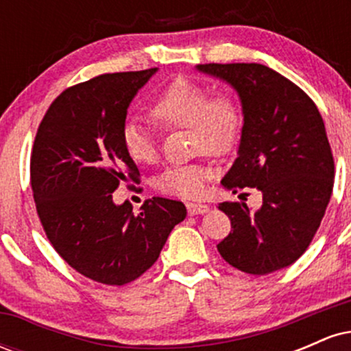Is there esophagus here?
<instances>
[{
	"mask_svg": "<svg viewBox=\"0 0 351 351\" xmlns=\"http://www.w3.org/2000/svg\"><path fill=\"white\" fill-rule=\"evenodd\" d=\"M186 209H188L189 216H196V215H204V213H208L209 206L203 203H188Z\"/></svg>",
	"mask_w": 351,
	"mask_h": 351,
	"instance_id": "obj_1",
	"label": "esophagus"
}]
</instances>
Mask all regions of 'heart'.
Instances as JSON below:
<instances>
[{"label": "heart", "mask_w": 351, "mask_h": 351, "mask_svg": "<svg viewBox=\"0 0 351 351\" xmlns=\"http://www.w3.org/2000/svg\"><path fill=\"white\" fill-rule=\"evenodd\" d=\"M150 114L168 128H188L195 152L224 155L234 148L243 128V112L236 95L228 90L213 92L204 84L178 77L153 100ZM123 150L135 163L156 162L155 136L143 123L130 120L122 130ZM211 165L195 162L175 165L158 176V189L181 198H195L211 178Z\"/></svg>", "instance_id": "b5f03b06"}]
</instances>
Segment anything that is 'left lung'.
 Wrapping results in <instances>:
<instances>
[{"instance_id": "8db88e82", "label": "left lung", "mask_w": 351, "mask_h": 351, "mask_svg": "<svg viewBox=\"0 0 351 351\" xmlns=\"http://www.w3.org/2000/svg\"><path fill=\"white\" fill-rule=\"evenodd\" d=\"M195 69L231 87L241 102L237 158L221 184L263 193L256 211L243 201L217 206L232 226L217 251L254 276L287 267L308 247L332 196L335 167L320 112L302 88L263 64Z\"/></svg>"}]
</instances>
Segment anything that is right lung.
<instances>
[{
    "instance_id": "1",
    "label": "right lung",
    "mask_w": 351,
    "mask_h": 351,
    "mask_svg": "<svg viewBox=\"0 0 351 351\" xmlns=\"http://www.w3.org/2000/svg\"><path fill=\"white\" fill-rule=\"evenodd\" d=\"M158 69L104 74L67 88L36 134L31 186L47 239L88 279L123 285L155 264L171 229L186 217L180 201L155 198L134 213L114 203L138 168L123 150L127 110Z\"/></svg>"
}]
</instances>
